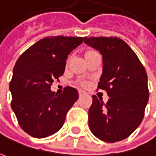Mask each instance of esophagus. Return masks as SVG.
Instances as JSON below:
<instances>
[{"label": "esophagus", "instance_id": "1", "mask_svg": "<svg viewBox=\"0 0 156 156\" xmlns=\"http://www.w3.org/2000/svg\"><path fill=\"white\" fill-rule=\"evenodd\" d=\"M85 94H86V92H85L84 90H79V96H80V97H83V96H84Z\"/></svg>", "mask_w": 156, "mask_h": 156}]
</instances>
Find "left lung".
<instances>
[{
  "instance_id": "8db88e82",
  "label": "left lung",
  "mask_w": 156,
  "mask_h": 156,
  "mask_svg": "<svg viewBox=\"0 0 156 156\" xmlns=\"http://www.w3.org/2000/svg\"><path fill=\"white\" fill-rule=\"evenodd\" d=\"M84 42L102 55L98 89L109 97L106 104L92 96L89 126L98 139L115 143L128 138L141 123L149 94L147 75L135 52L117 37H90Z\"/></svg>"
}]
</instances>
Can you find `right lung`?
<instances>
[{
  "label": "right lung",
  "mask_w": 156,
  "mask_h": 156,
  "mask_svg": "<svg viewBox=\"0 0 156 156\" xmlns=\"http://www.w3.org/2000/svg\"><path fill=\"white\" fill-rule=\"evenodd\" d=\"M83 41V37H46L18 58L9 83L11 108L20 127L30 136L41 139L58 131L78 99L74 88L68 86L58 95L50 86L63 75L68 55Z\"/></svg>",
  "instance_id": "right-lung-1"
}]
</instances>
